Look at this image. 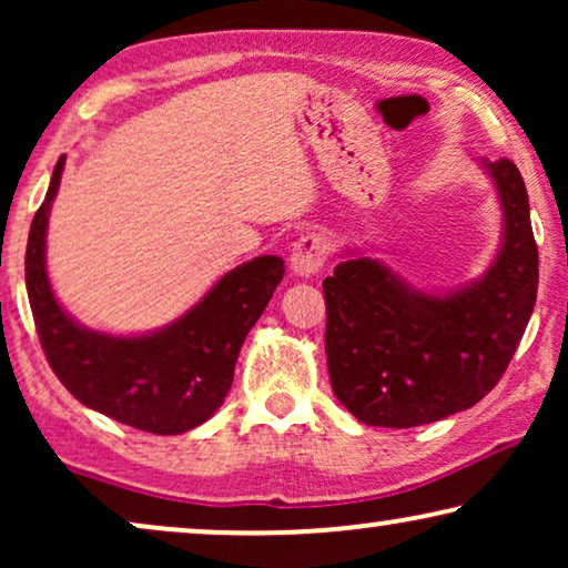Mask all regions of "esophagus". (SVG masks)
I'll return each instance as SVG.
<instances>
[{
	"label": "esophagus",
	"instance_id": "1",
	"mask_svg": "<svg viewBox=\"0 0 568 568\" xmlns=\"http://www.w3.org/2000/svg\"><path fill=\"white\" fill-rule=\"evenodd\" d=\"M328 253L331 247L325 243V237L315 235V232H307V235H302L297 243L292 247V255H290V266L294 271V276H315L317 271L325 266V261H328Z\"/></svg>",
	"mask_w": 568,
	"mask_h": 568
}]
</instances>
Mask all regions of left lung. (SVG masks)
Listing matches in <instances>:
<instances>
[{
    "instance_id": "8db88e82",
    "label": "left lung",
    "mask_w": 568,
    "mask_h": 568,
    "mask_svg": "<svg viewBox=\"0 0 568 568\" xmlns=\"http://www.w3.org/2000/svg\"><path fill=\"white\" fill-rule=\"evenodd\" d=\"M480 168L501 206V245L484 276L424 292L383 261L346 251L323 282L331 387L362 424L410 429L476 406L523 341L538 297L527 189L511 160Z\"/></svg>"
}]
</instances>
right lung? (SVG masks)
<instances>
[{
  "instance_id": "right-lung-1",
  "label": "right lung",
  "mask_w": 568,
  "mask_h": 568,
  "mask_svg": "<svg viewBox=\"0 0 568 568\" xmlns=\"http://www.w3.org/2000/svg\"><path fill=\"white\" fill-rule=\"evenodd\" d=\"M64 158L33 216L26 251V286L38 338L61 385L82 406L152 434L196 429L224 403L240 346L284 278L278 255L232 268L165 328L113 336L84 328L59 305L45 271V232Z\"/></svg>"
}]
</instances>
